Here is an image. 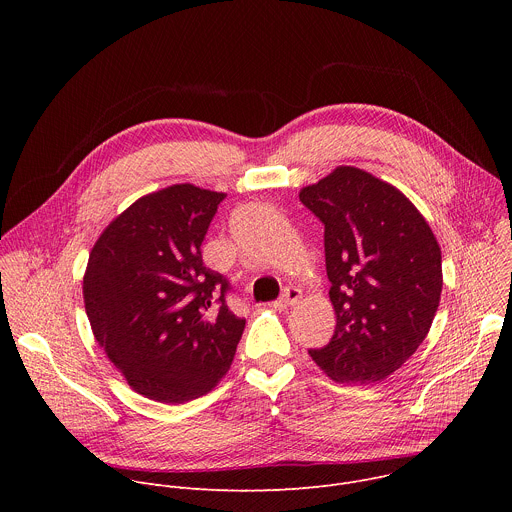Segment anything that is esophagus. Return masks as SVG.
<instances>
[{
    "label": "esophagus",
    "instance_id": "34e87169",
    "mask_svg": "<svg viewBox=\"0 0 512 512\" xmlns=\"http://www.w3.org/2000/svg\"><path fill=\"white\" fill-rule=\"evenodd\" d=\"M302 298V291L298 287H285L283 294L279 296V300L275 302L277 308H289V306H296Z\"/></svg>",
    "mask_w": 512,
    "mask_h": 512
}]
</instances>
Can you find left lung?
Listing matches in <instances>:
<instances>
[{"label":"left lung","mask_w":512,"mask_h":512,"mask_svg":"<svg viewBox=\"0 0 512 512\" xmlns=\"http://www.w3.org/2000/svg\"><path fill=\"white\" fill-rule=\"evenodd\" d=\"M324 225L336 330L310 348L338 383L387 379L429 332L442 296V251L419 210L391 184L340 166L300 192Z\"/></svg>","instance_id":"left-lung-1"}]
</instances>
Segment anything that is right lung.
Returning a JSON list of instances; mask_svg holds the SVG:
<instances>
[{
    "instance_id": "right-lung-1",
    "label": "right lung",
    "mask_w": 512,
    "mask_h": 512,
    "mask_svg": "<svg viewBox=\"0 0 512 512\" xmlns=\"http://www.w3.org/2000/svg\"><path fill=\"white\" fill-rule=\"evenodd\" d=\"M225 194L176 184L133 202L95 243L83 296L97 342L141 395L184 403L229 371L245 320L202 261Z\"/></svg>"
}]
</instances>
